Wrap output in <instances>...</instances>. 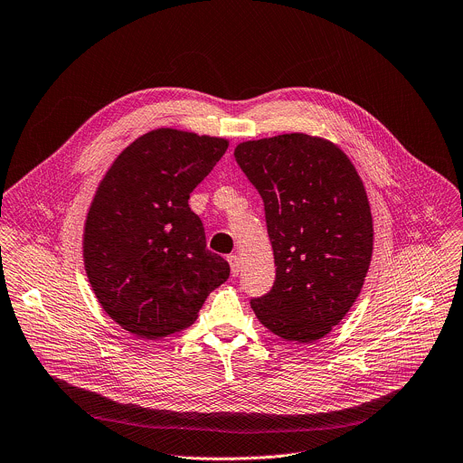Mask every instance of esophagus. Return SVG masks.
<instances>
[{
  "instance_id": "obj_1",
  "label": "esophagus",
  "mask_w": 463,
  "mask_h": 463,
  "mask_svg": "<svg viewBox=\"0 0 463 463\" xmlns=\"http://www.w3.org/2000/svg\"><path fill=\"white\" fill-rule=\"evenodd\" d=\"M227 260H229V263H231V273H232V277H238V275H240V258H238L236 254H231V256H227Z\"/></svg>"
}]
</instances>
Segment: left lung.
<instances>
[{"instance_id":"left-lung-1","label":"left lung","mask_w":463,"mask_h":463,"mask_svg":"<svg viewBox=\"0 0 463 463\" xmlns=\"http://www.w3.org/2000/svg\"><path fill=\"white\" fill-rule=\"evenodd\" d=\"M234 157L263 200L277 266L273 289L250 307L275 335L315 343L350 311L370 268L364 184L337 145L298 131L240 143Z\"/></svg>"}]
</instances>
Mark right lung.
<instances>
[{"label":"right lung","mask_w":463,"mask_h":463,"mask_svg":"<svg viewBox=\"0 0 463 463\" xmlns=\"http://www.w3.org/2000/svg\"><path fill=\"white\" fill-rule=\"evenodd\" d=\"M223 137L157 128L126 146L97 186L84 223V268L102 309L156 341L194 324L231 273L211 252L190 192L227 152Z\"/></svg>","instance_id":"obj_1"}]
</instances>
